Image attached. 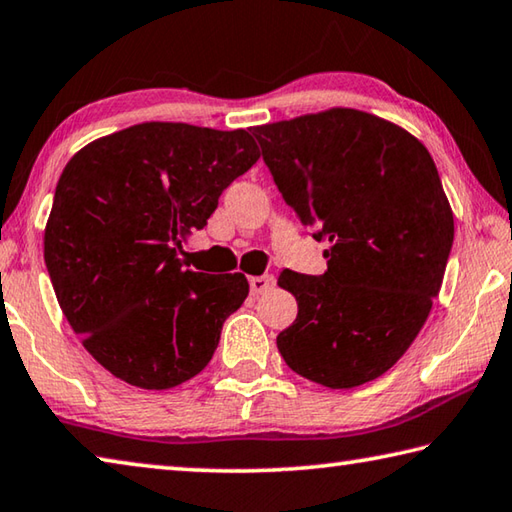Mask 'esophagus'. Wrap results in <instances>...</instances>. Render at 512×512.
Segmentation results:
<instances>
[{"label":"esophagus","mask_w":512,"mask_h":512,"mask_svg":"<svg viewBox=\"0 0 512 512\" xmlns=\"http://www.w3.org/2000/svg\"><path fill=\"white\" fill-rule=\"evenodd\" d=\"M272 276H251L249 279V290L251 294H263L272 288Z\"/></svg>","instance_id":"obj_1"}]
</instances>
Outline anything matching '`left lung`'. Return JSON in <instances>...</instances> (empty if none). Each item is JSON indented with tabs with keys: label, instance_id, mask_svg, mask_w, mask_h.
Here are the masks:
<instances>
[{
	"label": "left lung",
	"instance_id": "1",
	"mask_svg": "<svg viewBox=\"0 0 512 512\" xmlns=\"http://www.w3.org/2000/svg\"><path fill=\"white\" fill-rule=\"evenodd\" d=\"M263 159L328 270H283L299 315L276 337L294 373L353 389L387 373L418 337L441 290L454 215L432 155L380 116L333 107L256 125Z\"/></svg>",
	"mask_w": 512,
	"mask_h": 512
}]
</instances>
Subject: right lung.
I'll use <instances>...</instances> for the list:
<instances>
[{
    "label": "right lung",
    "instance_id": "obj_1",
    "mask_svg": "<svg viewBox=\"0 0 512 512\" xmlns=\"http://www.w3.org/2000/svg\"><path fill=\"white\" fill-rule=\"evenodd\" d=\"M261 152L247 130L130 125L80 148L58 179L44 263L62 315L114 378L161 391L195 378L245 274L184 270L177 251Z\"/></svg>",
    "mask_w": 512,
    "mask_h": 512
}]
</instances>
